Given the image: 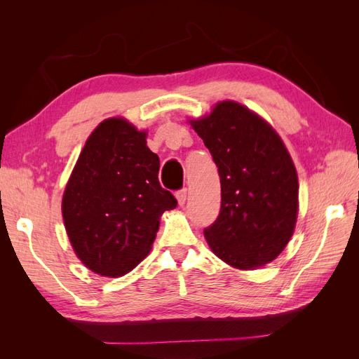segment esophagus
Listing matches in <instances>:
<instances>
[{
	"instance_id": "obj_1",
	"label": "esophagus",
	"mask_w": 359,
	"mask_h": 359,
	"mask_svg": "<svg viewBox=\"0 0 359 359\" xmlns=\"http://www.w3.org/2000/svg\"><path fill=\"white\" fill-rule=\"evenodd\" d=\"M177 199H178V203L182 206L184 203H186L187 201V189H182L177 193Z\"/></svg>"
}]
</instances>
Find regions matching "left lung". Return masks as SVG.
Segmentation results:
<instances>
[{
	"label": "left lung",
	"mask_w": 359,
	"mask_h": 359,
	"mask_svg": "<svg viewBox=\"0 0 359 359\" xmlns=\"http://www.w3.org/2000/svg\"><path fill=\"white\" fill-rule=\"evenodd\" d=\"M219 168L222 208L203 229L226 264L256 269L287 245L298 215V175L283 140L262 118L235 102L193 119Z\"/></svg>",
	"instance_id": "1"
}]
</instances>
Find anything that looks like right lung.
I'll list each match as a JSON object with an SVG mask.
<instances>
[{"label":"right lung","mask_w":359,"mask_h":359,"mask_svg":"<svg viewBox=\"0 0 359 359\" xmlns=\"http://www.w3.org/2000/svg\"><path fill=\"white\" fill-rule=\"evenodd\" d=\"M147 133L123 118L97 126L76 161L62 196L69 240L86 268L121 277L147 257L160 215L177 199L158 182L160 160Z\"/></svg>","instance_id":"add662e5"}]
</instances>
